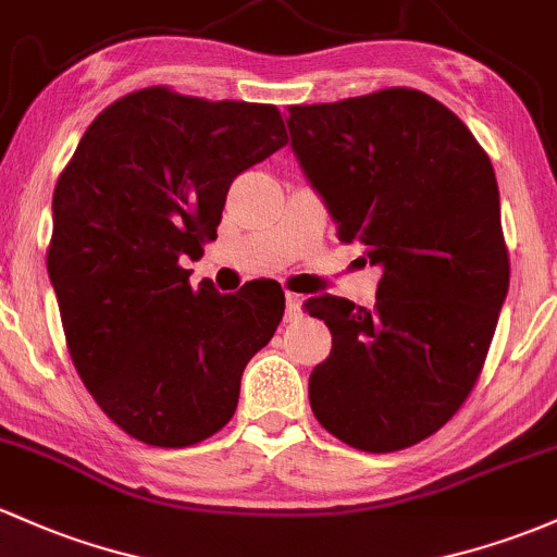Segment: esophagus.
Here are the masks:
<instances>
[{
    "mask_svg": "<svg viewBox=\"0 0 557 557\" xmlns=\"http://www.w3.org/2000/svg\"><path fill=\"white\" fill-rule=\"evenodd\" d=\"M302 315V300L300 295L295 292H286V310H284V321H297Z\"/></svg>",
    "mask_w": 557,
    "mask_h": 557,
    "instance_id": "obj_1",
    "label": "esophagus"
}]
</instances>
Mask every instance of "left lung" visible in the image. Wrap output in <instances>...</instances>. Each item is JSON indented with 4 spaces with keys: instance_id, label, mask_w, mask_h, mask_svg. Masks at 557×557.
<instances>
[{
    "instance_id": "left-lung-1",
    "label": "left lung",
    "mask_w": 557,
    "mask_h": 557,
    "mask_svg": "<svg viewBox=\"0 0 557 557\" xmlns=\"http://www.w3.org/2000/svg\"><path fill=\"white\" fill-rule=\"evenodd\" d=\"M286 124L339 242L382 265L374 310L305 302L332 332L310 409L361 451L420 444L475 387L510 286L492 159L457 113L409 87L289 106Z\"/></svg>"
}]
</instances>
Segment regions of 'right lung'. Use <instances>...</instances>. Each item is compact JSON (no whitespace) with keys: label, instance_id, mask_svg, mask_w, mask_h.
Segmentation results:
<instances>
[{"label":"right lung","instance_id":"obj_1","mask_svg":"<svg viewBox=\"0 0 557 557\" xmlns=\"http://www.w3.org/2000/svg\"><path fill=\"white\" fill-rule=\"evenodd\" d=\"M276 106L157 85L98 113L52 194L47 271L71 361L113 424L194 446L236 411L284 292L190 286L183 257L218 238L233 177L286 146Z\"/></svg>","mask_w":557,"mask_h":557}]
</instances>
